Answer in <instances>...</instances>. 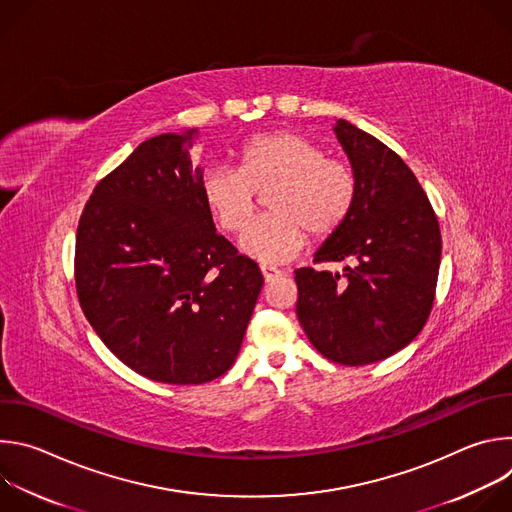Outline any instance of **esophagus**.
<instances>
[{"mask_svg": "<svg viewBox=\"0 0 512 512\" xmlns=\"http://www.w3.org/2000/svg\"><path fill=\"white\" fill-rule=\"evenodd\" d=\"M261 273H263V279L269 283L273 279H277L281 275V271L277 267H271V265H261Z\"/></svg>", "mask_w": 512, "mask_h": 512, "instance_id": "esophagus-1", "label": "esophagus"}]
</instances>
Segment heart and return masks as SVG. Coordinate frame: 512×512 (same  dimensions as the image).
<instances>
[{"mask_svg":"<svg viewBox=\"0 0 512 512\" xmlns=\"http://www.w3.org/2000/svg\"><path fill=\"white\" fill-rule=\"evenodd\" d=\"M239 166L208 168L200 190L208 212L225 233L241 235L267 196V214L241 239L251 257L283 263L300 253L306 235L312 243L334 237L354 208L358 178L354 168L326 156L314 139L296 131H269L247 139L239 148Z\"/></svg>","mask_w":512,"mask_h":512,"instance_id":"heart-1","label":"heart"}]
</instances>
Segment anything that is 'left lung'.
I'll use <instances>...</instances> for the list:
<instances>
[{
	"instance_id": "1",
	"label": "left lung",
	"mask_w": 512,
	"mask_h": 512,
	"mask_svg": "<svg viewBox=\"0 0 512 512\" xmlns=\"http://www.w3.org/2000/svg\"><path fill=\"white\" fill-rule=\"evenodd\" d=\"M334 131L356 172L358 196L314 263L346 267L342 275L296 269V312L322 356L360 367L405 348L425 326L442 233L427 194L391 148L344 119Z\"/></svg>"
}]
</instances>
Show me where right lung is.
Instances as JSON below:
<instances>
[{
  "label": "right lung",
  "instance_id": "right-lung-1",
  "mask_svg": "<svg viewBox=\"0 0 512 512\" xmlns=\"http://www.w3.org/2000/svg\"><path fill=\"white\" fill-rule=\"evenodd\" d=\"M190 129L139 143L87 200L75 249L81 308L105 346L145 379L223 377L263 287L257 263L216 235L192 168Z\"/></svg>",
  "mask_w": 512,
  "mask_h": 512
}]
</instances>
